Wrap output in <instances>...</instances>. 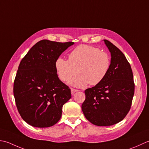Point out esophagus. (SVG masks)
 Segmentation results:
<instances>
[{
	"label": "esophagus",
	"mask_w": 149,
	"mask_h": 149,
	"mask_svg": "<svg viewBox=\"0 0 149 149\" xmlns=\"http://www.w3.org/2000/svg\"><path fill=\"white\" fill-rule=\"evenodd\" d=\"M71 94L72 95H74V93L77 92L78 90L77 89H73V88H71Z\"/></svg>",
	"instance_id": "1"
}]
</instances>
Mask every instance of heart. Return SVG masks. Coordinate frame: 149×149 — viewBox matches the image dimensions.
<instances>
[{"label": "heart", "instance_id": "obj_1", "mask_svg": "<svg viewBox=\"0 0 149 149\" xmlns=\"http://www.w3.org/2000/svg\"><path fill=\"white\" fill-rule=\"evenodd\" d=\"M111 67L109 54L98 48L88 45H80L69 54V60L60 57L56 60L55 68L59 78L77 87H83L89 83L91 86L100 84L107 74Z\"/></svg>", "mask_w": 149, "mask_h": 149}]
</instances>
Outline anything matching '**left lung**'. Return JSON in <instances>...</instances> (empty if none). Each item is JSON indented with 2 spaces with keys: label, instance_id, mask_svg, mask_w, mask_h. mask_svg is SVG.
<instances>
[{
  "label": "left lung",
  "instance_id": "obj_1",
  "mask_svg": "<svg viewBox=\"0 0 149 149\" xmlns=\"http://www.w3.org/2000/svg\"><path fill=\"white\" fill-rule=\"evenodd\" d=\"M104 41L111 53L110 69L101 82L85 91L86 100L81 105L86 119L97 126L113 125L123 120L134 94L130 63L116 46Z\"/></svg>",
  "mask_w": 149,
  "mask_h": 149
}]
</instances>
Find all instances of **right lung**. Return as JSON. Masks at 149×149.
Masks as SVG:
<instances>
[{
  "label": "right lung",
  "mask_w": 149,
  "mask_h": 149,
  "mask_svg": "<svg viewBox=\"0 0 149 149\" xmlns=\"http://www.w3.org/2000/svg\"><path fill=\"white\" fill-rule=\"evenodd\" d=\"M74 42H38L19 64L13 95L22 119L33 127L45 128L60 119L62 107L71 98V89L58 77L56 60Z\"/></svg>",
  "instance_id": "obj_1"
}]
</instances>
